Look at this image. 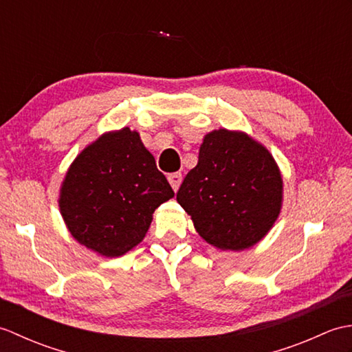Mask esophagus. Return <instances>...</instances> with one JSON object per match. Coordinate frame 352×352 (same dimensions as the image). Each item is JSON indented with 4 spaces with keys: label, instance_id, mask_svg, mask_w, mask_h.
Listing matches in <instances>:
<instances>
[{
    "label": "esophagus",
    "instance_id": "34e87169",
    "mask_svg": "<svg viewBox=\"0 0 352 352\" xmlns=\"http://www.w3.org/2000/svg\"><path fill=\"white\" fill-rule=\"evenodd\" d=\"M168 182L172 186V189L177 192L178 188H180V183H182V174H180V172H174V174H169Z\"/></svg>",
    "mask_w": 352,
    "mask_h": 352
}]
</instances>
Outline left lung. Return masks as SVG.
<instances>
[{"mask_svg":"<svg viewBox=\"0 0 352 352\" xmlns=\"http://www.w3.org/2000/svg\"><path fill=\"white\" fill-rule=\"evenodd\" d=\"M177 201L207 243L243 251L278 219L283 177L269 149L250 134L213 130L204 136L198 164L186 175Z\"/></svg>","mask_w":352,"mask_h":352,"instance_id":"left-lung-1","label":"left lung"}]
</instances>
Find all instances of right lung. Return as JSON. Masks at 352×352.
Masks as SVG:
<instances>
[{"mask_svg": "<svg viewBox=\"0 0 352 352\" xmlns=\"http://www.w3.org/2000/svg\"><path fill=\"white\" fill-rule=\"evenodd\" d=\"M174 197L136 130L124 126L89 144L66 172L58 208L71 236L102 257L138 246L153 213Z\"/></svg>", "mask_w": 352, "mask_h": 352, "instance_id": "obj_1", "label": "right lung"}]
</instances>
